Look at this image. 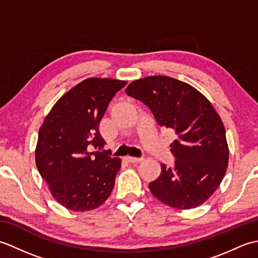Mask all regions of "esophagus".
Listing matches in <instances>:
<instances>
[{"label": "esophagus", "mask_w": 258, "mask_h": 258, "mask_svg": "<svg viewBox=\"0 0 258 258\" xmlns=\"http://www.w3.org/2000/svg\"><path fill=\"white\" fill-rule=\"evenodd\" d=\"M126 161L130 163H140L143 161V158H139V157H132V156H127L126 157Z\"/></svg>", "instance_id": "esophagus-1"}]
</instances>
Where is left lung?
Returning a JSON list of instances; mask_svg holds the SVG:
<instances>
[{"mask_svg":"<svg viewBox=\"0 0 258 258\" xmlns=\"http://www.w3.org/2000/svg\"><path fill=\"white\" fill-rule=\"evenodd\" d=\"M126 94L150 107L158 125L173 130V167L161 164V175L149 188L158 201L190 210L215 193L228 165L225 127L212 103L195 87L169 76H147L126 87Z\"/></svg>","mask_w":258,"mask_h":258,"instance_id":"obj_1","label":"left lung"}]
</instances>
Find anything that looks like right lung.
Here are the masks:
<instances>
[{"instance_id":"right-lung-1","label":"right lung","mask_w":258,"mask_h":258,"mask_svg":"<svg viewBox=\"0 0 258 258\" xmlns=\"http://www.w3.org/2000/svg\"><path fill=\"white\" fill-rule=\"evenodd\" d=\"M126 83L100 78L82 81L54 104L38 131L36 167L52 196L70 211L95 210L112 193L120 160L89 149L104 147L98 124Z\"/></svg>"}]
</instances>
